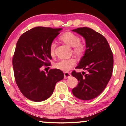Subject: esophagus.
<instances>
[{"label": "esophagus", "mask_w": 126, "mask_h": 126, "mask_svg": "<svg viewBox=\"0 0 126 126\" xmlns=\"http://www.w3.org/2000/svg\"><path fill=\"white\" fill-rule=\"evenodd\" d=\"M64 79H67L69 77L71 76V74H70L69 73L66 72V73H64Z\"/></svg>", "instance_id": "34e87169"}]
</instances>
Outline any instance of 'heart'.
I'll use <instances>...</instances> for the list:
<instances>
[{
	"instance_id": "heart-1",
	"label": "heart",
	"mask_w": 126,
	"mask_h": 126,
	"mask_svg": "<svg viewBox=\"0 0 126 126\" xmlns=\"http://www.w3.org/2000/svg\"><path fill=\"white\" fill-rule=\"evenodd\" d=\"M60 39L67 45L73 48L72 52L77 57H80L83 55L86 52V46L83 43L80 42L79 36L75 34L67 32L60 37ZM56 44L55 43H51L49 46V53L51 56L55 55ZM76 61L74 59L61 60L54 64V67L57 69L63 72H68L76 65Z\"/></svg>"
}]
</instances>
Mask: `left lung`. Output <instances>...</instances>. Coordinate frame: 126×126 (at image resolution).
<instances>
[{"label":"left lung","mask_w":126,"mask_h":126,"mask_svg":"<svg viewBox=\"0 0 126 126\" xmlns=\"http://www.w3.org/2000/svg\"><path fill=\"white\" fill-rule=\"evenodd\" d=\"M86 40V50L76 69L87 70V73L72 75L78 80L72 89L74 96L82 100H91L101 94L109 82L113 67V55L106 38L88 27L73 29Z\"/></svg>","instance_id":"obj_1"}]
</instances>
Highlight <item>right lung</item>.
<instances>
[{"label": "right lung", "mask_w": 126, "mask_h": 126, "mask_svg": "<svg viewBox=\"0 0 126 126\" xmlns=\"http://www.w3.org/2000/svg\"><path fill=\"white\" fill-rule=\"evenodd\" d=\"M62 28L37 27L23 34L17 42L13 57L15 80L23 95L34 102L49 98L55 84L64 78L62 71L51 69L45 72L43 65L50 66L51 43Z\"/></svg>", "instance_id": "add662e5"}]
</instances>
